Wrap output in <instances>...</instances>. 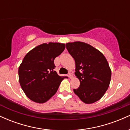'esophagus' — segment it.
Segmentation results:
<instances>
[{"label":"esophagus","mask_w":130,"mask_h":130,"mask_svg":"<svg viewBox=\"0 0 130 130\" xmlns=\"http://www.w3.org/2000/svg\"><path fill=\"white\" fill-rule=\"evenodd\" d=\"M68 77H69V78H72L73 77V74H72V73H69V74H68Z\"/></svg>","instance_id":"esophagus-1"}]
</instances>
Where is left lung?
Instances as JSON below:
<instances>
[{
    "mask_svg": "<svg viewBox=\"0 0 130 130\" xmlns=\"http://www.w3.org/2000/svg\"><path fill=\"white\" fill-rule=\"evenodd\" d=\"M75 60V76L80 86L74 93L86 104L100 100L109 86L111 70L104 55L87 43L75 41L66 44Z\"/></svg>",
    "mask_w": 130,
    "mask_h": 130,
    "instance_id": "1",
    "label": "left lung"
}]
</instances>
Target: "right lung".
<instances>
[{"mask_svg": "<svg viewBox=\"0 0 130 130\" xmlns=\"http://www.w3.org/2000/svg\"><path fill=\"white\" fill-rule=\"evenodd\" d=\"M65 48V44L50 42L36 46L25 56L18 69L19 81L22 90L30 100L44 103L54 95L61 82L54 69L55 58Z\"/></svg>", "mask_w": 130, "mask_h": 130, "instance_id": "obj_1", "label": "right lung"}]
</instances>
